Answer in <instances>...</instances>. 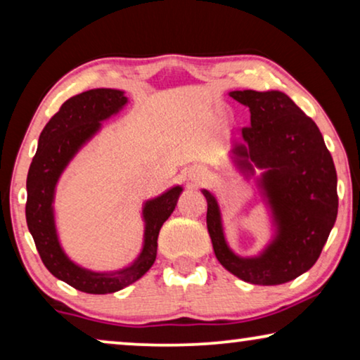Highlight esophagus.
<instances>
[{"mask_svg":"<svg viewBox=\"0 0 360 360\" xmlns=\"http://www.w3.org/2000/svg\"><path fill=\"white\" fill-rule=\"evenodd\" d=\"M200 174H198V172H195V174H193V176H198Z\"/></svg>","mask_w":360,"mask_h":360,"instance_id":"esophagus-1","label":"esophagus"}]
</instances>
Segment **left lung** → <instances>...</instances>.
<instances>
[{
    "label": "left lung",
    "instance_id": "left-lung-1",
    "mask_svg": "<svg viewBox=\"0 0 360 360\" xmlns=\"http://www.w3.org/2000/svg\"><path fill=\"white\" fill-rule=\"evenodd\" d=\"M250 111L243 127L244 144H236L239 164L249 159L265 169L262 185L275 211L278 238L257 259L231 252L221 228L214 196L206 224L216 259L226 270L254 285H280L300 277L316 262L338 216V175L333 157L311 117L282 91H231Z\"/></svg>",
    "mask_w": 360,
    "mask_h": 360
}]
</instances>
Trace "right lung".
<instances>
[{
    "instance_id": "1",
    "label": "right lung",
    "mask_w": 360,
    "mask_h": 360,
    "mask_svg": "<svg viewBox=\"0 0 360 360\" xmlns=\"http://www.w3.org/2000/svg\"><path fill=\"white\" fill-rule=\"evenodd\" d=\"M126 101L124 93L111 88H96L68 98L39 136L37 152L27 172L26 221L37 252L53 277L85 293H115L134 283L152 267L157 257L159 231L174 213L181 193L180 186H175L146 205L144 249L136 264L120 274L88 272L70 262L63 254L52 213L53 190L58 176L83 142L100 129V121L115 115Z\"/></svg>"
}]
</instances>
